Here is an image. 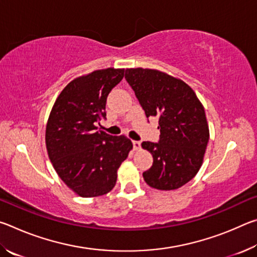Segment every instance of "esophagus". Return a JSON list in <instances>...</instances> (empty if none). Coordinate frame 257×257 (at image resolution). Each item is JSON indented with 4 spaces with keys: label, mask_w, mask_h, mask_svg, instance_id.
<instances>
[{
    "label": "esophagus",
    "mask_w": 257,
    "mask_h": 257,
    "mask_svg": "<svg viewBox=\"0 0 257 257\" xmlns=\"http://www.w3.org/2000/svg\"><path fill=\"white\" fill-rule=\"evenodd\" d=\"M133 145H134V150L135 151L141 150V142H139V141H134L133 142Z\"/></svg>",
    "instance_id": "esophagus-1"
}]
</instances>
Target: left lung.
<instances>
[{"label": "left lung", "mask_w": 257, "mask_h": 257, "mask_svg": "<svg viewBox=\"0 0 257 257\" xmlns=\"http://www.w3.org/2000/svg\"><path fill=\"white\" fill-rule=\"evenodd\" d=\"M124 78L147 120L159 119V142L142 143L153 155L144 180L160 190L180 188L196 176L210 138L202 103L186 82L162 71L125 69Z\"/></svg>", "instance_id": "8db88e82"}]
</instances>
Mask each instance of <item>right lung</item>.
Listing matches in <instances>:
<instances>
[{
    "label": "right lung",
    "mask_w": 257,
    "mask_h": 257,
    "mask_svg": "<svg viewBox=\"0 0 257 257\" xmlns=\"http://www.w3.org/2000/svg\"><path fill=\"white\" fill-rule=\"evenodd\" d=\"M124 69L107 68L76 78L56 98L46 124L45 142L56 173L81 197L107 194L133 144L96 124L106 119V98L122 80Z\"/></svg>",
    "instance_id": "1"
}]
</instances>
